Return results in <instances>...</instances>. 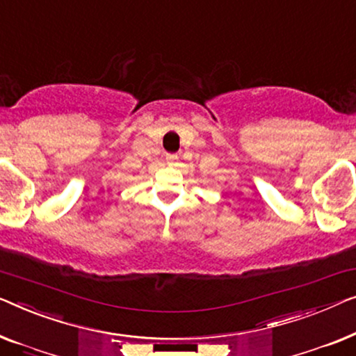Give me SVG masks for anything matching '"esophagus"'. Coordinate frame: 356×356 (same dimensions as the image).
<instances>
[{"mask_svg":"<svg viewBox=\"0 0 356 356\" xmlns=\"http://www.w3.org/2000/svg\"><path fill=\"white\" fill-rule=\"evenodd\" d=\"M166 161L168 164H174L177 161V154H166Z\"/></svg>","mask_w":356,"mask_h":356,"instance_id":"34e87169","label":"esophagus"}]
</instances>
